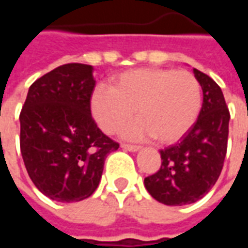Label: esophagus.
Returning <instances> with one entry per match:
<instances>
[{
	"instance_id": "obj_1",
	"label": "esophagus",
	"mask_w": 248,
	"mask_h": 248,
	"mask_svg": "<svg viewBox=\"0 0 248 248\" xmlns=\"http://www.w3.org/2000/svg\"><path fill=\"white\" fill-rule=\"evenodd\" d=\"M122 147H124V150H129V151H138L140 149V146L130 145V143H122Z\"/></svg>"
}]
</instances>
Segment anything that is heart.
<instances>
[{
	"label": "heart",
	"mask_w": 248,
	"mask_h": 248,
	"mask_svg": "<svg viewBox=\"0 0 248 248\" xmlns=\"http://www.w3.org/2000/svg\"><path fill=\"white\" fill-rule=\"evenodd\" d=\"M202 106L197 77L187 70L146 67L124 71L111 86H98L92 95V113L108 134L126 124L135 113L140 118L126 126L127 138L154 137L161 143L181 140L195 124Z\"/></svg>",
	"instance_id": "heart-1"
}]
</instances>
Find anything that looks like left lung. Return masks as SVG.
Masks as SVG:
<instances>
[{
  "label": "left lung",
  "instance_id": "obj_1",
  "mask_svg": "<svg viewBox=\"0 0 248 248\" xmlns=\"http://www.w3.org/2000/svg\"><path fill=\"white\" fill-rule=\"evenodd\" d=\"M194 76L203 92L197 122L182 140L161 150V167L145 178V187L158 202L183 206L206 195L223 169L229 140L230 111L218 83L198 69Z\"/></svg>",
  "mask_w": 248,
  "mask_h": 248
}]
</instances>
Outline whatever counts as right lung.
Returning <instances> with one entry per match:
<instances>
[{
  "label": "right lung",
  "mask_w": 248,
  "mask_h": 248,
  "mask_svg": "<svg viewBox=\"0 0 248 248\" xmlns=\"http://www.w3.org/2000/svg\"><path fill=\"white\" fill-rule=\"evenodd\" d=\"M94 86L90 65L58 66L31 83L19 114L26 171L35 187L57 202L90 197L106 156L119 147L92 117Z\"/></svg>",
  "instance_id": "right-lung-1"
}]
</instances>
